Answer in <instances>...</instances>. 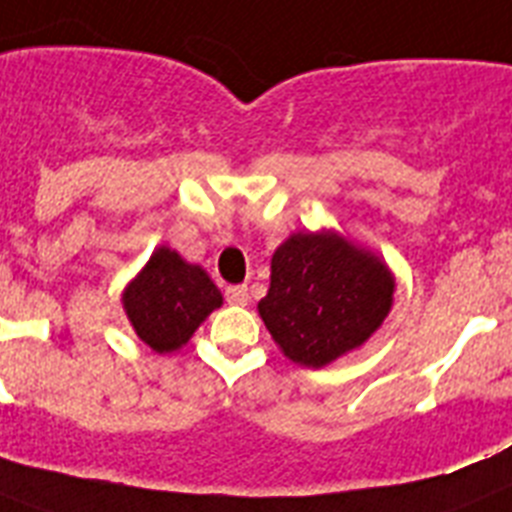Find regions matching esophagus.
<instances>
[{
	"label": "esophagus",
	"mask_w": 512,
	"mask_h": 512,
	"mask_svg": "<svg viewBox=\"0 0 512 512\" xmlns=\"http://www.w3.org/2000/svg\"><path fill=\"white\" fill-rule=\"evenodd\" d=\"M226 299H229V304H247L249 302V291L247 286H229L226 289Z\"/></svg>",
	"instance_id": "1"
}]
</instances>
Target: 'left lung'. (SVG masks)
Segmentation results:
<instances>
[{"label": "left lung", "instance_id": "left-lung-1", "mask_svg": "<svg viewBox=\"0 0 512 512\" xmlns=\"http://www.w3.org/2000/svg\"><path fill=\"white\" fill-rule=\"evenodd\" d=\"M390 304L393 278L375 255L336 234H294L273 255L257 309L291 362L325 367L362 346Z\"/></svg>", "mask_w": 512, "mask_h": 512}]
</instances>
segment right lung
I'll use <instances>...</instances> for the list:
<instances>
[{
	"label": "right lung",
	"instance_id": "1",
	"mask_svg": "<svg viewBox=\"0 0 512 512\" xmlns=\"http://www.w3.org/2000/svg\"><path fill=\"white\" fill-rule=\"evenodd\" d=\"M221 307V291L200 265L161 247L124 291V309L137 336L158 354L190 341L200 322Z\"/></svg>",
	"mask_w": 512,
	"mask_h": 512
}]
</instances>
